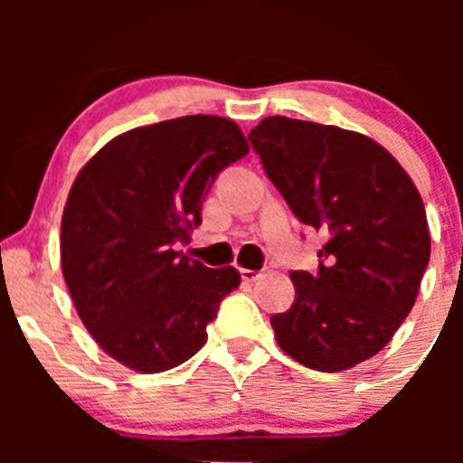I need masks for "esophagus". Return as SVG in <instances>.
Masks as SVG:
<instances>
[{
	"mask_svg": "<svg viewBox=\"0 0 463 463\" xmlns=\"http://www.w3.org/2000/svg\"><path fill=\"white\" fill-rule=\"evenodd\" d=\"M241 279L246 283H254V280L261 279V272H254V269H241Z\"/></svg>",
	"mask_w": 463,
	"mask_h": 463,
	"instance_id": "esophagus-1",
	"label": "esophagus"
}]
</instances>
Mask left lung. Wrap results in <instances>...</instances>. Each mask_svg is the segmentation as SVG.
I'll return each mask as SVG.
<instances>
[{"label":"left lung","instance_id":"8db88e82","mask_svg":"<svg viewBox=\"0 0 463 463\" xmlns=\"http://www.w3.org/2000/svg\"><path fill=\"white\" fill-rule=\"evenodd\" d=\"M248 139L291 213L326 235L317 274L291 272L294 305L269 317L276 342L311 370L354 368L385 348L416 302L431 254L422 198L359 132L276 115Z\"/></svg>","mask_w":463,"mask_h":463}]
</instances>
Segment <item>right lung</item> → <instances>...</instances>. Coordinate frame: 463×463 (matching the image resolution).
I'll list each match as a JSON object with an SVG mask.
<instances>
[{"instance_id": "obj_1", "label": "right lung", "mask_w": 463, "mask_h": 463, "mask_svg": "<svg viewBox=\"0 0 463 463\" xmlns=\"http://www.w3.org/2000/svg\"><path fill=\"white\" fill-rule=\"evenodd\" d=\"M248 154L235 121L187 115L124 132L80 169L61 224L62 276L106 354L156 374L194 357L237 289L235 268L176 252L222 169Z\"/></svg>"}]
</instances>
